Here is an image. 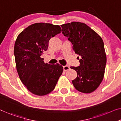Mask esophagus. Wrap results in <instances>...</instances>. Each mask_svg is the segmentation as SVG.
I'll use <instances>...</instances> for the list:
<instances>
[{
    "label": "esophagus",
    "instance_id": "34e87169",
    "mask_svg": "<svg viewBox=\"0 0 121 121\" xmlns=\"http://www.w3.org/2000/svg\"><path fill=\"white\" fill-rule=\"evenodd\" d=\"M69 67L68 66H64V71L65 72H66L69 69Z\"/></svg>",
    "mask_w": 121,
    "mask_h": 121
}]
</instances>
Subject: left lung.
<instances>
[{"mask_svg": "<svg viewBox=\"0 0 121 121\" xmlns=\"http://www.w3.org/2000/svg\"><path fill=\"white\" fill-rule=\"evenodd\" d=\"M61 26L62 34L73 44L75 53L81 57L80 66L71 67L77 72V78L72 83L79 92H92L104 78L107 56L103 41L85 23L73 22Z\"/></svg>", "mask_w": 121, "mask_h": 121, "instance_id": "8db88e82", "label": "left lung"}]
</instances>
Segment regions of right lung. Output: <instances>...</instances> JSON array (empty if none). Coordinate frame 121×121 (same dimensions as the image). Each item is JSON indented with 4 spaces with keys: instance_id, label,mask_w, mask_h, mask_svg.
I'll return each instance as SVG.
<instances>
[{
    "instance_id": "obj_1",
    "label": "right lung",
    "mask_w": 121,
    "mask_h": 121,
    "mask_svg": "<svg viewBox=\"0 0 121 121\" xmlns=\"http://www.w3.org/2000/svg\"><path fill=\"white\" fill-rule=\"evenodd\" d=\"M61 32L59 26L39 23L31 24L17 36L14 47L16 66L21 82L29 91L44 95L54 89L63 72L60 64H45L41 58L52 37Z\"/></svg>"
}]
</instances>
